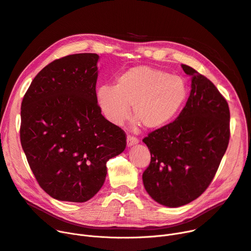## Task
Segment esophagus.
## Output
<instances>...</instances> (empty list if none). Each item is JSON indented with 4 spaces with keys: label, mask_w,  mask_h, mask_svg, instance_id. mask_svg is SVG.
<instances>
[{
    "label": "esophagus",
    "mask_w": 251,
    "mask_h": 251,
    "mask_svg": "<svg viewBox=\"0 0 251 251\" xmlns=\"http://www.w3.org/2000/svg\"><path fill=\"white\" fill-rule=\"evenodd\" d=\"M138 141H139L138 138L135 136H131V135L127 136V146L128 147H132V146H134V144H137Z\"/></svg>",
    "instance_id": "obj_1"
}]
</instances>
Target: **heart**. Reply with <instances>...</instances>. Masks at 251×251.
Masks as SVG:
<instances>
[{"instance_id":"1","label":"heart","mask_w":251,"mask_h":251,"mask_svg":"<svg viewBox=\"0 0 251 251\" xmlns=\"http://www.w3.org/2000/svg\"><path fill=\"white\" fill-rule=\"evenodd\" d=\"M188 96L185 80L178 75L137 66L116 78L115 85L98 88L97 100L103 115L114 125H121L132 107L137 123L148 129L161 128L179 114Z\"/></svg>"}]
</instances>
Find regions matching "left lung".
<instances>
[{"instance_id":"obj_1","label":"left lung","mask_w":251,"mask_h":251,"mask_svg":"<svg viewBox=\"0 0 251 251\" xmlns=\"http://www.w3.org/2000/svg\"><path fill=\"white\" fill-rule=\"evenodd\" d=\"M191 91L175 121L143 138L151 164L142 174L151 199L169 207L187 204L201 196L213 181L230 139V110L205 76L187 65Z\"/></svg>"}]
</instances>
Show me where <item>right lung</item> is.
Listing matches in <instances>:
<instances>
[{
  "mask_svg": "<svg viewBox=\"0 0 251 251\" xmlns=\"http://www.w3.org/2000/svg\"><path fill=\"white\" fill-rule=\"evenodd\" d=\"M97 54H74L39 71L21 103L20 140L37 183L52 199L84 202L103 185L124 131L97 100Z\"/></svg>",
  "mask_w": 251,
  "mask_h": 251,
  "instance_id": "1",
  "label": "right lung"
}]
</instances>
